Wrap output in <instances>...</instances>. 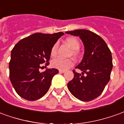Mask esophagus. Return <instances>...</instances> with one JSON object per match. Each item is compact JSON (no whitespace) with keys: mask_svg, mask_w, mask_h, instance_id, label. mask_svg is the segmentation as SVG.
I'll return each mask as SVG.
<instances>
[{"mask_svg":"<svg viewBox=\"0 0 124 124\" xmlns=\"http://www.w3.org/2000/svg\"><path fill=\"white\" fill-rule=\"evenodd\" d=\"M66 71L64 70H59V72L60 73H64Z\"/></svg>","mask_w":124,"mask_h":124,"instance_id":"esophagus-1","label":"esophagus"}]
</instances>
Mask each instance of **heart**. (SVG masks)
<instances>
[{
  "mask_svg": "<svg viewBox=\"0 0 124 124\" xmlns=\"http://www.w3.org/2000/svg\"><path fill=\"white\" fill-rule=\"evenodd\" d=\"M66 42L72 49V54L75 56L78 55V50L80 48V42L77 38L74 37H69L66 38ZM58 45V44H54L50 50V54L52 56H55L57 54ZM52 66L60 70H66L74 65V60L71 58H56L52 62Z\"/></svg>",
  "mask_w": 124,
  "mask_h": 124,
  "instance_id": "obj_1",
  "label": "heart"
}]
</instances>
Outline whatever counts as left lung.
Returning a JSON list of instances; mask_svg holds the SVG:
<instances>
[{"label":"left lung","instance_id":"obj_1","mask_svg":"<svg viewBox=\"0 0 124 124\" xmlns=\"http://www.w3.org/2000/svg\"><path fill=\"white\" fill-rule=\"evenodd\" d=\"M66 32L80 36L85 49L83 59L75 68L82 73L73 70L74 76L68 84V88L81 101L93 100L101 95L110 79L113 67L111 51L106 42L92 31L75 30Z\"/></svg>","mask_w":124,"mask_h":124}]
</instances>
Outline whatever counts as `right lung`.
Listing matches in <instances>:
<instances>
[{
	"label": "right lung",
	"mask_w": 124,
	"mask_h": 124,
	"mask_svg": "<svg viewBox=\"0 0 124 124\" xmlns=\"http://www.w3.org/2000/svg\"><path fill=\"white\" fill-rule=\"evenodd\" d=\"M64 34L35 33L23 38L11 51L9 62L10 80L16 93L23 98L34 101L48 91L52 79L58 70L46 69L40 72L41 64H49L52 47Z\"/></svg>",
	"instance_id": "1"
}]
</instances>
